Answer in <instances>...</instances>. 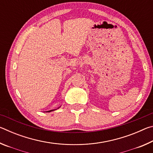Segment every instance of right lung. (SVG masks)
Returning <instances> with one entry per match:
<instances>
[{
  "label": "right lung",
  "instance_id": "1",
  "mask_svg": "<svg viewBox=\"0 0 153 153\" xmlns=\"http://www.w3.org/2000/svg\"><path fill=\"white\" fill-rule=\"evenodd\" d=\"M55 111V110H51V111H46V112H51V111Z\"/></svg>",
  "mask_w": 153,
  "mask_h": 153
}]
</instances>
